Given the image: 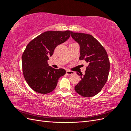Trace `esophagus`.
Listing matches in <instances>:
<instances>
[{
  "label": "esophagus",
  "instance_id": "esophagus-1",
  "mask_svg": "<svg viewBox=\"0 0 131 131\" xmlns=\"http://www.w3.org/2000/svg\"><path fill=\"white\" fill-rule=\"evenodd\" d=\"M73 74H74V72H73V71H70L68 70H66V74L67 75H70Z\"/></svg>",
  "mask_w": 131,
  "mask_h": 131
}]
</instances>
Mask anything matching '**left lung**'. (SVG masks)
Returning <instances> with one entry per match:
<instances>
[{
	"instance_id": "left-lung-1",
	"label": "left lung",
	"mask_w": 131,
	"mask_h": 131,
	"mask_svg": "<svg viewBox=\"0 0 131 131\" xmlns=\"http://www.w3.org/2000/svg\"><path fill=\"white\" fill-rule=\"evenodd\" d=\"M71 36L80 45L79 59L88 63L85 74L75 86V90L82 97H91L98 94L108 80L110 62L104 47L92 35L85 33L71 32Z\"/></svg>"
}]
</instances>
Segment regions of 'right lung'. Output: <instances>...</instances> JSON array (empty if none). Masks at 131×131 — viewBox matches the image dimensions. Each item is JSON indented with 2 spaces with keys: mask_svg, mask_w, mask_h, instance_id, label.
I'll list each match as a JSON object with an SVG mask.
<instances>
[{
  "mask_svg": "<svg viewBox=\"0 0 131 131\" xmlns=\"http://www.w3.org/2000/svg\"><path fill=\"white\" fill-rule=\"evenodd\" d=\"M70 30L47 31L30 41L22 56L23 76L30 88L39 93L53 91L59 78L66 74L63 69H54L47 61L56 46L67 41Z\"/></svg>",
  "mask_w": 131,
  "mask_h": 131,
  "instance_id": "right-lung-1",
  "label": "right lung"
}]
</instances>
